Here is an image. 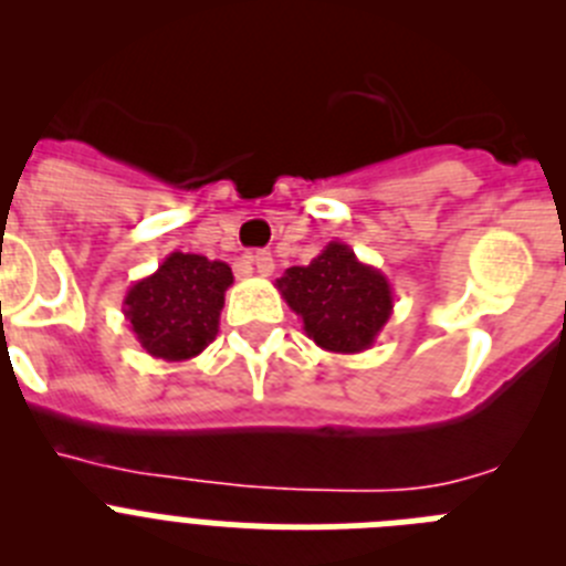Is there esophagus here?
<instances>
[{"mask_svg":"<svg viewBox=\"0 0 566 566\" xmlns=\"http://www.w3.org/2000/svg\"><path fill=\"white\" fill-rule=\"evenodd\" d=\"M252 263H254V272H258L260 277H269V274L274 272V258L269 252H254Z\"/></svg>","mask_w":566,"mask_h":566,"instance_id":"obj_1","label":"esophagus"}]
</instances>
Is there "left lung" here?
<instances>
[{"label": "left lung", "instance_id": "obj_1", "mask_svg": "<svg viewBox=\"0 0 566 566\" xmlns=\"http://www.w3.org/2000/svg\"><path fill=\"white\" fill-rule=\"evenodd\" d=\"M274 286L303 319L308 339L332 354L368 352L394 314L388 277L339 240H332L308 266L286 269Z\"/></svg>", "mask_w": 566, "mask_h": 566}]
</instances>
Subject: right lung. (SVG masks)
<instances>
[{
	"mask_svg": "<svg viewBox=\"0 0 566 566\" xmlns=\"http://www.w3.org/2000/svg\"><path fill=\"white\" fill-rule=\"evenodd\" d=\"M232 269L203 254L172 252L149 277L124 294V317L144 352L164 363H187L218 337Z\"/></svg>",
	"mask_w": 566,
	"mask_h": 566,
	"instance_id": "1",
	"label": "right lung"
}]
</instances>
